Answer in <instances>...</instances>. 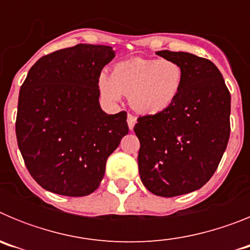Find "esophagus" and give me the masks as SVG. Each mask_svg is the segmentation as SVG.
Wrapping results in <instances>:
<instances>
[{"mask_svg": "<svg viewBox=\"0 0 250 250\" xmlns=\"http://www.w3.org/2000/svg\"><path fill=\"white\" fill-rule=\"evenodd\" d=\"M136 124V118L134 116V115L131 114H127V125H129V129L132 130L134 129V126H135Z\"/></svg>", "mask_w": 250, "mask_h": 250, "instance_id": "34e87169", "label": "esophagus"}]
</instances>
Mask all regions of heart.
<instances>
[{
	"label": "heart",
	"mask_w": 250,
	"mask_h": 250,
	"mask_svg": "<svg viewBox=\"0 0 250 250\" xmlns=\"http://www.w3.org/2000/svg\"><path fill=\"white\" fill-rule=\"evenodd\" d=\"M183 80L182 66L174 60L134 57L116 63L110 76L103 72L99 76V89L110 103H118L123 94L129 95L135 111L155 115L173 105Z\"/></svg>",
	"instance_id": "heart-1"
}]
</instances>
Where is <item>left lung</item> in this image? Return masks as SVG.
Here are the masks:
<instances>
[{
  "label": "left lung",
  "instance_id": "obj_1",
  "mask_svg": "<svg viewBox=\"0 0 250 250\" xmlns=\"http://www.w3.org/2000/svg\"><path fill=\"white\" fill-rule=\"evenodd\" d=\"M182 66L180 94L163 112L138 119V163L143 184L165 198L198 190L215 173L230 135V92L208 59L158 51Z\"/></svg>",
  "mask_w": 250,
  "mask_h": 250
}]
</instances>
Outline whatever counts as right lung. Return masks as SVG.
Returning <instances> with one entry per match:
<instances>
[{
  "instance_id": "add662e5",
  "label": "right lung",
  "mask_w": 250,
  "mask_h": 250,
  "mask_svg": "<svg viewBox=\"0 0 250 250\" xmlns=\"http://www.w3.org/2000/svg\"><path fill=\"white\" fill-rule=\"evenodd\" d=\"M110 46L79 43L42 56L20 90L17 144L31 176L66 196L95 191L106 160L129 132L126 112L101 110L99 76Z\"/></svg>"
}]
</instances>
